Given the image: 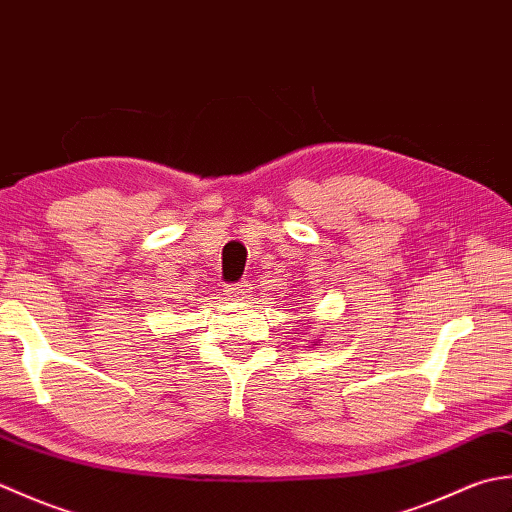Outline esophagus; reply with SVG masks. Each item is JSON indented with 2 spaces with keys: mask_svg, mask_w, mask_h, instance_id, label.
I'll return each mask as SVG.
<instances>
[{
  "mask_svg": "<svg viewBox=\"0 0 512 512\" xmlns=\"http://www.w3.org/2000/svg\"><path fill=\"white\" fill-rule=\"evenodd\" d=\"M224 295H226L228 299H233V301H244V299L250 297V288H248V284L244 281V284L228 286V288L224 290Z\"/></svg>",
  "mask_w": 512,
  "mask_h": 512,
  "instance_id": "1",
  "label": "esophagus"
}]
</instances>
